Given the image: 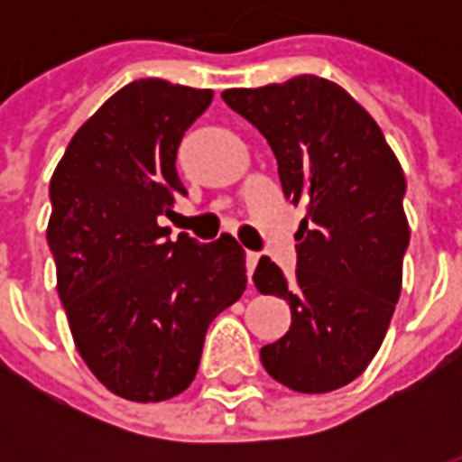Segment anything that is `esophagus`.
<instances>
[{
    "label": "esophagus",
    "mask_w": 462,
    "mask_h": 462,
    "mask_svg": "<svg viewBox=\"0 0 462 462\" xmlns=\"http://www.w3.org/2000/svg\"><path fill=\"white\" fill-rule=\"evenodd\" d=\"M245 260H247V277H250L252 282V272H254L257 262H260V254H257V252H247V254H245Z\"/></svg>",
    "instance_id": "esophagus-1"
}]
</instances>
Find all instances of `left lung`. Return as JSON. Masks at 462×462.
I'll return each mask as SVG.
<instances>
[{
    "instance_id": "left-lung-1",
    "label": "left lung",
    "mask_w": 462,
    "mask_h": 462,
    "mask_svg": "<svg viewBox=\"0 0 462 462\" xmlns=\"http://www.w3.org/2000/svg\"><path fill=\"white\" fill-rule=\"evenodd\" d=\"M225 104L267 138L282 190L304 205L297 280L262 257L254 287L287 300L290 331L262 346V366L300 393H329L361 376L401 297L406 178L378 123L334 81L227 88Z\"/></svg>"
}]
</instances>
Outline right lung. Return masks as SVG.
Segmentation results:
<instances>
[{"label": "right lung", "instance_id": "obj_1", "mask_svg": "<svg viewBox=\"0 0 462 462\" xmlns=\"http://www.w3.org/2000/svg\"><path fill=\"white\" fill-rule=\"evenodd\" d=\"M210 88L123 86L56 165L46 227L56 290L79 354L111 393L158 403L190 386L212 319L247 287L235 237L172 242L158 217L185 195L175 155Z\"/></svg>", "mask_w": 462, "mask_h": 462}]
</instances>
